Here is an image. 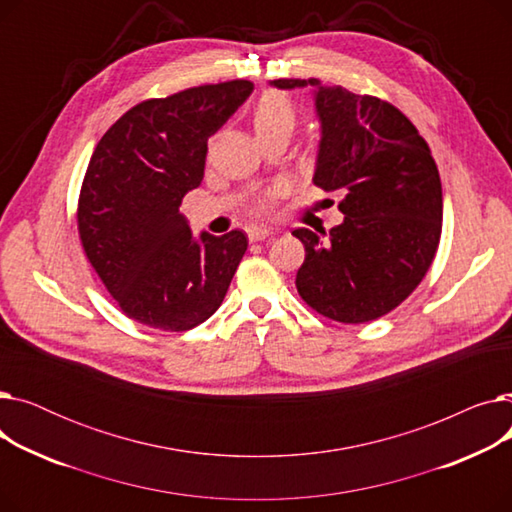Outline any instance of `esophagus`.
Here are the masks:
<instances>
[{
  "label": "esophagus",
  "mask_w": 512,
  "mask_h": 512,
  "mask_svg": "<svg viewBox=\"0 0 512 512\" xmlns=\"http://www.w3.org/2000/svg\"><path fill=\"white\" fill-rule=\"evenodd\" d=\"M247 234H249V240L251 242H257V240H263L272 234V228L270 226H249L247 228Z\"/></svg>",
  "instance_id": "34e87169"
}]
</instances>
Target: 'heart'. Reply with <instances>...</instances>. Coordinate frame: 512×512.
I'll return each instance as SVG.
<instances>
[{
	"label": "heart",
	"mask_w": 512,
	"mask_h": 512,
	"mask_svg": "<svg viewBox=\"0 0 512 512\" xmlns=\"http://www.w3.org/2000/svg\"><path fill=\"white\" fill-rule=\"evenodd\" d=\"M297 105L282 91H265L255 105V130L265 134L272 130H292L297 124Z\"/></svg>",
	"instance_id": "b5f03b06"
}]
</instances>
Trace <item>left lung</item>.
<instances>
[{
    "instance_id": "left-lung-1",
    "label": "left lung",
    "mask_w": 512,
    "mask_h": 512,
    "mask_svg": "<svg viewBox=\"0 0 512 512\" xmlns=\"http://www.w3.org/2000/svg\"><path fill=\"white\" fill-rule=\"evenodd\" d=\"M278 89H315L321 141L313 182L342 193L344 222L326 238L294 230L305 245L301 299L340 324H365L396 309L432 265L442 234V182L429 145L392 103L278 78Z\"/></svg>"
}]
</instances>
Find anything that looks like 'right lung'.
I'll use <instances>...</instances> for the list:
<instances>
[{
	"label": "right lung",
	"mask_w": 512,
	"mask_h": 512,
	"mask_svg": "<svg viewBox=\"0 0 512 512\" xmlns=\"http://www.w3.org/2000/svg\"><path fill=\"white\" fill-rule=\"evenodd\" d=\"M251 80L141 101L97 143L78 197V236L130 319L186 332L222 305L247 234L193 238L182 197L203 180L207 139L251 95Z\"/></svg>",
	"instance_id": "add662e5"
}]
</instances>
